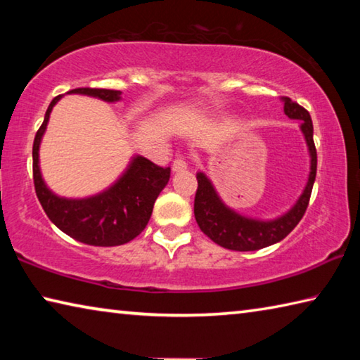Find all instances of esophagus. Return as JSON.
I'll use <instances>...</instances> for the list:
<instances>
[{
  "label": "esophagus",
  "mask_w": 360,
  "mask_h": 360,
  "mask_svg": "<svg viewBox=\"0 0 360 360\" xmlns=\"http://www.w3.org/2000/svg\"><path fill=\"white\" fill-rule=\"evenodd\" d=\"M187 168V162L184 160V158H176V160L173 162V173H178V172H182V169Z\"/></svg>",
  "instance_id": "obj_1"
}]
</instances>
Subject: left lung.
I'll return each instance as SVG.
<instances>
[{
	"instance_id": "obj_1",
	"label": "left lung",
	"mask_w": 360,
	"mask_h": 360,
	"mask_svg": "<svg viewBox=\"0 0 360 360\" xmlns=\"http://www.w3.org/2000/svg\"><path fill=\"white\" fill-rule=\"evenodd\" d=\"M284 105V114L289 119L300 120V130L308 146L309 154V174L304 188L297 198V202L281 216L273 219H259L243 216L238 211L230 208L219 197L212 181L203 172L197 173L198 188L195 193L193 214L200 230L211 238L216 245L231 251H257V249L275 245L284 240L295 225L300 222L304 211L308 208L311 197L313 184L316 179V167L318 155L313 141V122L307 109L288 96L281 98Z\"/></svg>"
}]
</instances>
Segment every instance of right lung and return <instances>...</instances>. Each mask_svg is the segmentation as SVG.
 Listing matches in <instances>:
<instances>
[{
	"label": "right lung",
	"mask_w": 360,
	"mask_h": 360,
	"mask_svg": "<svg viewBox=\"0 0 360 360\" xmlns=\"http://www.w3.org/2000/svg\"><path fill=\"white\" fill-rule=\"evenodd\" d=\"M68 94L94 96L106 103L122 100L120 90L82 87ZM62 96L51 101L33 143V179L39 203L47 217L76 241L106 248L125 245L146 229L157 197L168 184L172 169L157 167L143 155H133L125 172L106 191L85 198H66L52 192L41 174L39 146L52 109Z\"/></svg>",
	"instance_id": "right-lung-1"
}]
</instances>
